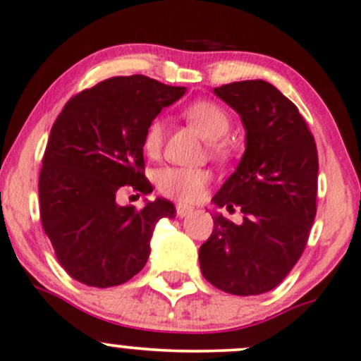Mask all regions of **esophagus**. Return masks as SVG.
Returning <instances> with one entry per match:
<instances>
[{
    "label": "esophagus",
    "instance_id": "esophagus-1",
    "mask_svg": "<svg viewBox=\"0 0 361 361\" xmlns=\"http://www.w3.org/2000/svg\"><path fill=\"white\" fill-rule=\"evenodd\" d=\"M190 213H193V208L191 207H186V204H176V214L180 218L188 216Z\"/></svg>",
    "mask_w": 361,
    "mask_h": 361
}]
</instances>
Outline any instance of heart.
<instances>
[{
  "label": "heart",
  "mask_w": 361,
  "mask_h": 361,
  "mask_svg": "<svg viewBox=\"0 0 361 361\" xmlns=\"http://www.w3.org/2000/svg\"><path fill=\"white\" fill-rule=\"evenodd\" d=\"M185 116L202 131L203 136L212 140V152L216 157H226L228 145L221 138L230 131L231 120L225 108L213 102H196L185 109ZM163 133H165V120L161 116L153 118L143 138V149L148 157L154 158L159 154ZM209 180H212V173L203 168L165 166L157 173L158 190L163 195L185 203L198 202Z\"/></svg>",
  "instance_id": "b5f03b06"
}]
</instances>
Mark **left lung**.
I'll use <instances>...</instances> for the list:
<instances>
[{"label":"left lung","instance_id":"left-lung-1","mask_svg":"<svg viewBox=\"0 0 361 361\" xmlns=\"http://www.w3.org/2000/svg\"><path fill=\"white\" fill-rule=\"evenodd\" d=\"M213 93L246 131L243 157L213 203L240 208L243 221L214 214L200 268L221 291L262 295L285 280L307 246L317 214V143L298 108L268 81H235Z\"/></svg>","mask_w":361,"mask_h":361}]
</instances>
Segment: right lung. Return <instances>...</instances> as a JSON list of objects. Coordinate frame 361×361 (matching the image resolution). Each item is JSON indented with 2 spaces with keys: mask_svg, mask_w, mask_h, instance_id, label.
Returning a JSON list of instances; mask_svg holds the SVG:
<instances>
[{
  "mask_svg": "<svg viewBox=\"0 0 361 361\" xmlns=\"http://www.w3.org/2000/svg\"><path fill=\"white\" fill-rule=\"evenodd\" d=\"M143 75L115 76L65 104L49 133L39 173L44 233L68 275L88 286L121 285L141 271L161 218H175L165 198L143 209L120 207L121 188L152 193L143 138L153 118L185 94Z\"/></svg>",
  "mask_w": 361,
  "mask_h": 361,
  "instance_id": "obj_1",
  "label": "right lung"
}]
</instances>
